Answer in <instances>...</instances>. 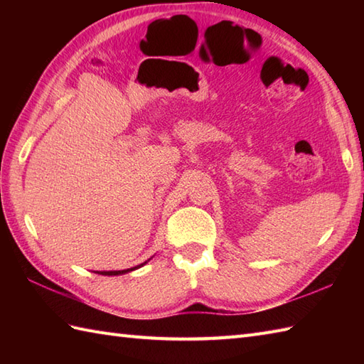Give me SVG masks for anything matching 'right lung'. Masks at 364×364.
I'll list each match as a JSON object with an SVG mask.
<instances>
[{
    "label": "right lung",
    "mask_w": 364,
    "mask_h": 364,
    "mask_svg": "<svg viewBox=\"0 0 364 364\" xmlns=\"http://www.w3.org/2000/svg\"><path fill=\"white\" fill-rule=\"evenodd\" d=\"M150 259H151V258H150ZM150 259H146L145 262H142V264L134 266V267H129V269H123V270H97L95 274H100V275H107V277H112V275H123V274L133 272V270H136V269H139V267H142V266H144V264H146V262H149Z\"/></svg>",
    "instance_id": "1"
}]
</instances>
